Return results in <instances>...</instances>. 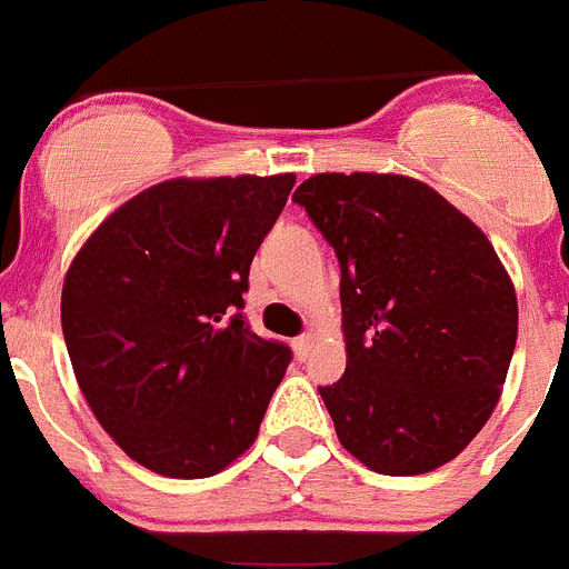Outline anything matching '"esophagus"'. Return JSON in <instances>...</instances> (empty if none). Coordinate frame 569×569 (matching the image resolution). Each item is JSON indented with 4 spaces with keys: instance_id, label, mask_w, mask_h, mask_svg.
Listing matches in <instances>:
<instances>
[{
    "instance_id": "34e87169",
    "label": "esophagus",
    "mask_w": 569,
    "mask_h": 569,
    "mask_svg": "<svg viewBox=\"0 0 569 569\" xmlns=\"http://www.w3.org/2000/svg\"><path fill=\"white\" fill-rule=\"evenodd\" d=\"M313 336L310 333H305V336H299V339H293L290 341V345H293V353H296V359L299 361H305L310 356V350H313Z\"/></svg>"
}]
</instances>
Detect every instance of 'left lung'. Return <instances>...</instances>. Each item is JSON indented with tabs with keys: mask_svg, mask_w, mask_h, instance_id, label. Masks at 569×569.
Here are the masks:
<instances>
[{
	"mask_svg": "<svg viewBox=\"0 0 569 569\" xmlns=\"http://www.w3.org/2000/svg\"><path fill=\"white\" fill-rule=\"evenodd\" d=\"M293 202L341 268L347 367L319 387L341 447L385 476L447 465L499 405L519 336L490 239L410 176L319 173Z\"/></svg>",
	"mask_w": 569,
	"mask_h": 569,
	"instance_id": "obj_1",
	"label": "left lung"
}]
</instances>
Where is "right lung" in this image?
<instances>
[{
	"label": "right lung",
	"instance_id": "1",
	"mask_svg": "<svg viewBox=\"0 0 569 569\" xmlns=\"http://www.w3.org/2000/svg\"><path fill=\"white\" fill-rule=\"evenodd\" d=\"M293 173L168 179L99 224L70 261L62 333L104 433L168 479L239 459L290 365L244 316L250 261Z\"/></svg>",
	"mask_w": 569,
	"mask_h": 569
}]
</instances>
